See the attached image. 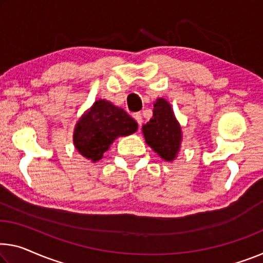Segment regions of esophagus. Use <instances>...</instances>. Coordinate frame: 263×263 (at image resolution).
<instances>
[{
    "mask_svg": "<svg viewBox=\"0 0 263 263\" xmlns=\"http://www.w3.org/2000/svg\"><path fill=\"white\" fill-rule=\"evenodd\" d=\"M133 118L136 120V122L139 123V126L142 124V115H141V112H135V114L133 115Z\"/></svg>",
    "mask_w": 263,
    "mask_h": 263,
    "instance_id": "obj_1",
    "label": "esophagus"
}]
</instances>
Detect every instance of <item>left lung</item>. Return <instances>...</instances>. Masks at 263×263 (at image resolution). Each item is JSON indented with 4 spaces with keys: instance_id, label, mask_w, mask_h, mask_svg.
<instances>
[{
    "instance_id": "1",
    "label": "left lung",
    "mask_w": 263,
    "mask_h": 263,
    "mask_svg": "<svg viewBox=\"0 0 263 263\" xmlns=\"http://www.w3.org/2000/svg\"><path fill=\"white\" fill-rule=\"evenodd\" d=\"M142 133L145 142L161 159L169 162L175 160L182 142V132L168 101H155L153 118L143 124Z\"/></svg>"
}]
</instances>
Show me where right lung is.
Instances as JSON below:
<instances>
[{
	"instance_id": "right-lung-1",
	"label": "right lung",
	"mask_w": 263,
	"mask_h": 263,
	"mask_svg": "<svg viewBox=\"0 0 263 263\" xmlns=\"http://www.w3.org/2000/svg\"><path fill=\"white\" fill-rule=\"evenodd\" d=\"M136 130V121L122 108L107 100H99L78 121L72 141L81 155L96 162L118 137Z\"/></svg>"
}]
</instances>
